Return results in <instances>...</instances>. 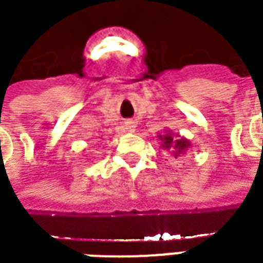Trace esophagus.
<instances>
[{
	"mask_svg": "<svg viewBox=\"0 0 263 263\" xmlns=\"http://www.w3.org/2000/svg\"><path fill=\"white\" fill-rule=\"evenodd\" d=\"M125 126H126V129H131V128H132L131 124H128V122H126V124H125Z\"/></svg>",
	"mask_w": 263,
	"mask_h": 263,
	"instance_id": "obj_1",
	"label": "esophagus"
}]
</instances>
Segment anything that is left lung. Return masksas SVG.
Instances as JSON below:
<instances>
[{
  "label": "left lung",
  "instance_id": "8db88e82",
  "mask_svg": "<svg viewBox=\"0 0 263 263\" xmlns=\"http://www.w3.org/2000/svg\"><path fill=\"white\" fill-rule=\"evenodd\" d=\"M158 138L160 139V148L167 151L175 158L186 155L187 149L192 148V143H190L189 139H186L184 137H180L179 134H175L172 131L163 132V134L158 135Z\"/></svg>",
  "mask_w": 263,
  "mask_h": 263
}]
</instances>
